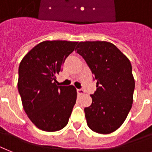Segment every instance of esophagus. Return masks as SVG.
<instances>
[{"mask_svg": "<svg viewBox=\"0 0 152 152\" xmlns=\"http://www.w3.org/2000/svg\"><path fill=\"white\" fill-rule=\"evenodd\" d=\"M77 93L79 95H83L84 94V91L83 89H77Z\"/></svg>", "mask_w": 152, "mask_h": 152, "instance_id": "1", "label": "esophagus"}]
</instances>
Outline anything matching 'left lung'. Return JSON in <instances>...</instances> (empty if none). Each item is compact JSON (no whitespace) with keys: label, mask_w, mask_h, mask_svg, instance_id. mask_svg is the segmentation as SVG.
Segmentation results:
<instances>
[{"label":"left lung","mask_w":152,"mask_h":152,"mask_svg":"<svg viewBox=\"0 0 152 152\" xmlns=\"http://www.w3.org/2000/svg\"><path fill=\"white\" fill-rule=\"evenodd\" d=\"M75 50L97 81L92 104L84 108L87 126L98 134H111L122 126L132 108L135 81L131 63L110 42H80Z\"/></svg>","instance_id":"left-lung-1"}]
</instances>
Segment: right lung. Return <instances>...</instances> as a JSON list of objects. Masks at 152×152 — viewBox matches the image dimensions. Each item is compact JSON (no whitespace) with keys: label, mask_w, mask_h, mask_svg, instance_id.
<instances>
[{"label":"right lung","mask_w":152,"mask_h":152,"mask_svg":"<svg viewBox=\"0 0 152 152\" xmlns=\"http://www.w3.org/2000/svg\"><path fill=\"white\" fill-rule=\"evenodd\" d=\"M78 42L46 40L36 45L21 61L18 90L23 106L39 129L55 132L67 125L76 101L74 86H58L56 76Z\"/></svg>","instance_id":"right-lung-1"}]
</instances>
